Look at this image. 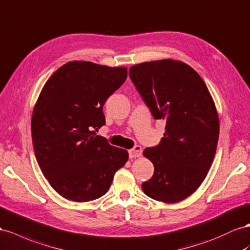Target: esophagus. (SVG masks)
Here are the masks:
<instances>
[{
	"mask_svg": "<svg viewBox=\"0 0 250 250\" xmlns=\"http://www.w3.org/2000/svg\"><path fill=\"white\" fill-rule=\"evenodd\" d=\"M142 151H143L142 150V147L137 145L129 150V156H130V158H139V157H141Z\"/></svg>",
	"mask_w": 250,
	"mask_h": 250,
	"instance_id": "obj_1",
	"label": "esophagus"
}]
</instances>
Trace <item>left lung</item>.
<instances>
[{"label": "left lung", "instance_id": "8db88e82", "mask_svg": "<svg viewBox=\"0 0 250 250\" xmlns=\"http://www.w3.org/2000/svg\"><path fill=\"white\" fill-rule=\"evenodd\" d=\"M129 77L153 118L166 120L161 143L143 151L154 172L142 189L177 203L198 189L214 159L220 122L213 99L199 73L178 60L133 65Z\"/></svg>", "mask_w": 250, "mask_h": 250}]
</instances>
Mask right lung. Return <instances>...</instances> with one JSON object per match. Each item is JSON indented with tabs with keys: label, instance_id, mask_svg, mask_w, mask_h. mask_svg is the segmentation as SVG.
I'll return each mask as SVG.
<instances>
[{
	"label": "right lung",
	"instance_id": "1",
	"mask_svg": "<svg viewBox=\"0 0 250 250\" xmlns=\"http://www.w3.org/2000/svg\"><path fill=\"white\" fill-rule=\"evenodd\" d=\"M126 78V67L71 61L42 88L31 118L33 149L45 178L63 198H101L128 161L127 150L94 132L105 124L106 100Z\"/></svg>",
	"mask_w": 250,
	"mask_h": 250
}]
</instances>
